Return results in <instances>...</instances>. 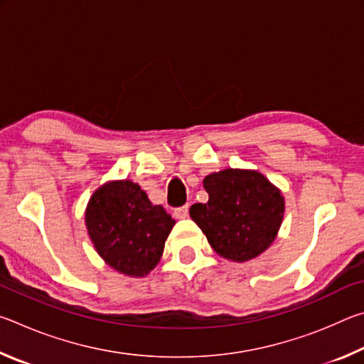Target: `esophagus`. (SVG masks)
<instances>
[{
	"instance_id": "1",
	"label": "esophagus",
	"mask_w": 364,
	"mask_h": 364,
	"mask_svg": "<svg viewBox=\"0 0 364 364\" xmlns=\"http://www.w3.org/2000/svg\"><path fill=\"white\" fill-rule=\"evenodd\" d=\"M173 213H175V217H176V218H186V217H188V213H189V205L176 207L175 210H173Z\"/></svg>"
}]
</instances>
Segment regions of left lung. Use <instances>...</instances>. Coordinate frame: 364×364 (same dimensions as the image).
Instances as JSON below:
<instances>
[{
	"mask_svg": "<svg viewBox=\"0 0 364 364\" xmlns=\"http://www.w3.org/2000/svg\"><path fill=\"white\" fill-rule=\"evenodd\" d=\"M207 204L189 215L218 255L247 262L274 241L284 215V197L262 173L226 168L205 176Z\"/></svg>",
	"mask_w": 364,
	"mask_h": 364,
	"instance_id": "obj_1",
	"label": "left lung"
}]
</instances>
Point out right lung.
Listing matches in <instances>:
<instances>
[{
    "label": "right lung",
    "instance_id": "1",
    "mask_svg": "<svg viewBox=\"0 0 364 364\" xmlns=\"http://www.w3.org/2000/svg\"><path fill=\"white\" fill-rule=\"evenodd\" d=\"M86 228L106 263L130 276L156 267L175 220L130 180L104 184L90 199Z\"/></svg>",
    "mask_w": 364,
    "mask_h": 364
}]
</instances>
